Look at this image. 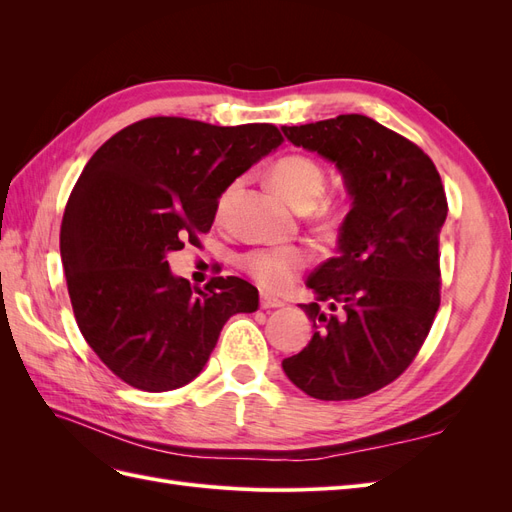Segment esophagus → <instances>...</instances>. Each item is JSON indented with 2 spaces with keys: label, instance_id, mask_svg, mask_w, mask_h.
I'll list each match as a JSON object with an SVG mask.
<instances>
[{
  "label": "esophagus",
  "instance_id": "1",
  "mask_svg": "<svg viewBox=\"0 0 512 512\" xmlns=\"http://www.w3.org/2000/svg\"><path fill=\"white\" fill-rule=\"evenodd\" d=\"M260 307L262 309H273V307H284V301L271 297L267 292H260Z\"/></svg>",
  "mask_w": 512,
  "mask_h": 512
}]
</instances>
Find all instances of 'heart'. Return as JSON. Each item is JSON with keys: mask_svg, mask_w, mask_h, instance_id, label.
Returning <instances> with one entry per match:
<instances>
[{"mask_svg": "<svg viewBox=\"0 0 512 512\" xmlns=\"http://www.w3.org/2000/svg\"><path fill=\"white\" fill-rule=\"evenodd\" d=\"M271 183L297 209H312L324 188H327V170L314 158L303 156V153H292V156H284L273 164ZM224 203L226 194L222 198V205ZM322 213L327 215L329 209H324ZM307 265L309 252L301 245L258 247V250L243 256V269L260 286L269 290H286Z\"/></svg>", "mask_w": 512, "mask_h": 512, "instance_id": "heart-1", "label": "heart"}]
</instances>
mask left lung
Here are the masks:
<instances>
[{
	"label": "left lung",
	"instance_id": "obj_1",
	"mask_svg": "<svg viewBox=\"0 0 512 512\" xmlns=\"http://www.w3.org/2000/svg\"><path fill=\"white\" fill-rule=\"evenodd\" d=\"M282 130L335 162L352 196L337 256L307 277L316 333L282 367L309 397L359 399L404 374L438 314L444 185L421 147L365 115Z\"/></svg>",
	"mask_w": 512,
	"mask_h": 512
}]
</instances>
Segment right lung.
<instances>
[{
    "label": "right lung",
    "instance_id": "add662e5",
    "mask_svg": "<svg viewBox=\"0 0 512 512\" xmlns=\"http://www.w3.org/2000/svg\"><path fill=\"white\" fill-rule=\"evenodd\" d=\"M282 143L273 123L149 117L91 156L59 250L76 324L119 380L147 393L179 389L203 371L226 320L256 312L250 282L213 277L198 290L170 273L166 254L198 245L222 192Z\"/></svg>",
    "mask_w": 512,
    "mask_h": 512
}]
</instances>
